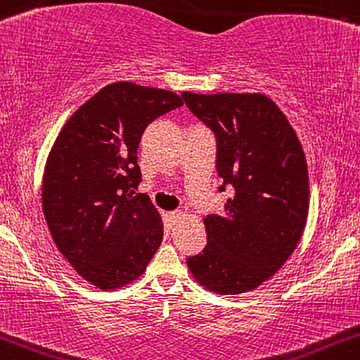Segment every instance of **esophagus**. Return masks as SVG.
I'll return each mask as SVG.
<instances>
[{"mask_svg": "<svg viewBox=\"0 0 360 360\" xmlns=\"http://www.w3.org/2000/svg\"><path fill=\"white\" fill-rule=\"evenodd\" d=\"M184 217H185L184 211H172V213H169V221H172V224L175 225V224H179V221Z\"/></svg>", "mask_w": 360, "mask_h": 360, "instance_id": "1", "label": "esophagus"}]
</instances>
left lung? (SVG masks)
<instances>
[{"label":"left lung","mask_w":360,"mask_h":360,"mask_svg":"<svg viewBox=\"0 0 360 360\" xmlns=\"http://www.w3.org/2000/svg\"><path fill=\"white\" fill-rule=\"evenodd\" d=\"M181 97L217 140V173L232 188L225 213L205 218L207 244L187 265L220 295L260 286L295 251L309 213V172L295 129L260 94Z\"/></svg>","instance_id":"8db88e82"}]
</instances>
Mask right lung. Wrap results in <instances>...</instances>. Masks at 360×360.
I'll use <instances>...</instances> for the list:
<instances>
[{
    "mask_svg": "<svg viewBox=\"0 0 360 360\" xmlns=\"http://www.w3.org/2000/svg\"><path fill=\"white\" fill-rule=\"evenodd\" d=\"M173 91L121 81L79 107L55 140L43 176V211L58 251L81 277L114 290L142 276L162 224L136 149L147 124L181 105Z\"/></svg>",
    "mask_w": 360,
    "mask_h": 360,
    "instance_id": "obj_1",
    "label": "right lung"
}]
</instances>
